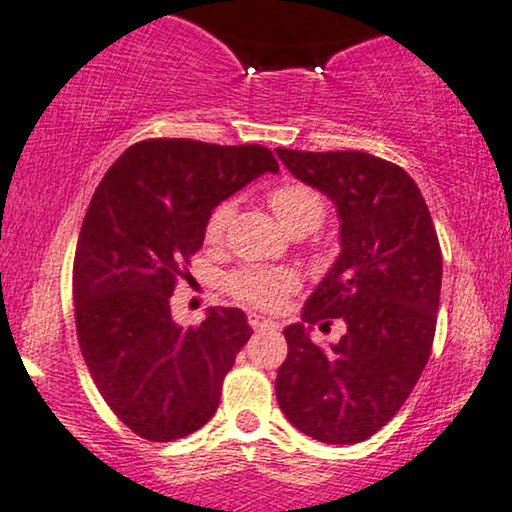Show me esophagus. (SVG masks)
<instances>
[{
  "mask_svg": "<svg viewBox=\"0 0 512 512\" xmlns=\"http://www.w3.org/2000/svg\"><path fill=\"white\" fill-rule=\"evenodd\" d=\"M247 322H249L251 329H275L277 327V324L272 322V320H268V317H261V315H256V313H249L247 315Z\"/></svg>",
  "mask_w": 512,
  "mask_h": 512,
  "instance_id": "1",
  "label": "esophagus"
}]
</instances>
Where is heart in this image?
<instances>
[{
    "label": "heart",
    "instance_id": "heart-1",
    "mask_svg": "<svg viewBox=\"0 0 512 512\" xmlns=\"http://www.w3.org/2000/svg\"><path fill=\"white\" fill-rule=\"evenodd\" d=\"M268 202L275 216L287 230L308 228L315 230L324 218V199L320 192L305 183H282L270 190ZM232 216V202H221L211 209L204 225V237L207 242H218L228 228ZM298 287L296 272L289 268H263V265H242L230 272L225 280V289L230 291L237 301L256 305V308H275L282 303L284 296Z\"/></svg>",
    "mask_w": 512,
    "mask_h": 512
}]
</instances>
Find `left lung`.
I'll use <instances>...</instances> for the list:
<instances>
[{
    "label": "left lung",
    "mask_w": 512,
    "mask_h": 512,
    "mask_svg": "<svg viewBox=\"0 0 512 512\" xmlns=\"http://www.w3.org/2000/svg\"><path fill=\"white\" fill-rule=\"evenodd\" d=\"M287 169L334 199L341 256L284 329L289 353L275 393L294 428L317 442L357 444L381 430L426 369L437 327L442 251L421 190L407 171L360 150L277 148ZM334 319L331 349L305 326Z\"/></svg>",
    "instance_id": "8db88e82"
}]
</instances>
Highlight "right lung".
Wrapping results in <instances>:
<instances>
[{
  "mask_svg": "<svg viewBox=\"0 0 512 512\" xmlns=\"http://www.w3.org/2000/svg\"><path fill=\"white\" fill-rule=\"evenodd\" d=\"M265 171L280 164L263 145L148 138L119 155L91 197L72 265L79 348L98 393L143 440H181L216 414L251 327L237 308L178 327L171 294L190 275L211 209Z\"/></svg>",
  "mask_w": 512,
  "mask_h": 512,
  "instance_id": "add662e5",
  "label": "right lung"
}]
</instances>
